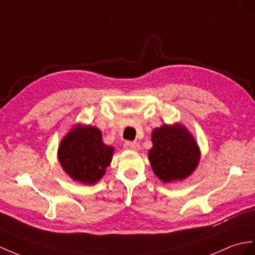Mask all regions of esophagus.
Wrapping results in <instances>:
<instances>
[{
    "mask_svg": "<svg viewBox=\"0 0 255 255\" xmlns=\"http://www.w3.org/2000/svg\"><path fill=\"white\" fill-rule=\"evenodd\" d=\"M124 148L129 149V150H138L139 144H138V142H136V141L127 140L126 142H124Z\"/></svg>",
    "mask_w": 255,
    "mask_h": 255,
    "instance_id": "34e87169",
    "label": "esophagus"
}]
</instances>
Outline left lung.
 <instances>
[{
	"label": "left lung",
	"instance_id": "1",
	"mask_svg": "<svg viewBox=\"0 0 255 255\" xmlns=\"http://www.w3.org/2000/svg\"><path fill=\"white\" fill-rule=\"evenodd\" d=\"M148 151L152 171L164 183L182 181L196 170L200 149L187 128L179 123L154 128Z\"/></svg>",
	"mask_w": 255,
	"mask_h": 255
}]
</instances>
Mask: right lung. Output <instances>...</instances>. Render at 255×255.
<instances>
[{"label":"right lung","mask_w":255,"mask_h":255,"mask_svg":"<svg viewBox=\"0 0 255 255\" xmlns=\"http://www.w3.org/2000/svg\"><path fill=\"white\" fill-rule=\"evenodd\" d=\"M114 147L103 142L102 131L91 126H74L60 141L58 160L73 181L93 185L101 179L113 159Z\"/></svg>","instance_id":"obj_1"}]
</instances>
